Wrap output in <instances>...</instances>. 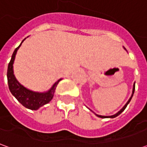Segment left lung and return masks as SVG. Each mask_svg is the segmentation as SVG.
Wrapping results in <instances>:
<instances>
[{"label": "left lung", "instance_id": "1", "mask_svg": "<svg viewBox=\"0 0 147 147\" xmlns=\"http://www.w3.org/2000/svg\"><path fill=\"white\" fill-rule=\"evenodd\" d=\"M134 92H135V83H134V86H133L132 95H131V98H130V99H129V100H128V102H127L126 104H125V105H124V106H123V109H120V110L119 111V112H118V113H117L114 114V115H113V116H109V117H105V116H100V115H97V114H96V116H97V117H101V118H108V117H109H109H110V118H114V117H117V116H119V115H120V114L121 113H122V112H123V111L124 110V109H126L127 105H128V103H129L130 101H131V98H132L133 94H134Z\"/></svg>", "mask_w": 147, "mask_h": 147}]
</instances>
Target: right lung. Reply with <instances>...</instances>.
Segmentation results:
<instances>
[{
    "instance_id": "right-lung-1",
    "label": "right lung",
    "mask_w": 147,
    "mask_h": 147,
    "mask_svg": "<svg viewBox=\"0 0 147 147\" xmlns=\"http://www.w3.org/2000/svg\"><path fill=\"white\" fill-rule=\"evenodd\" d=\"M20 45L21 44L15 49L13 54L11 56V61L8 64V71H7L8 88L12 94V95L14 96L24 107L31 109V110H36L42 105L49 103L53 99L55 89L57 86L58 83L61 80L57 81L53 84V86H52L51 89L45 93L34 92L30 90H27V88H25L24 86L18 83V81L15 78L14 74H13V63H14L16 52L20 47Z\"/></svg>"
}]
</instances>
